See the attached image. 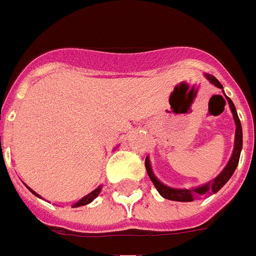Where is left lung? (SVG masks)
<instances>
[{
	"label": "left lung",
	"instance_id": "1",
	"mask_svg": "<svg viewBox=\"0 0 256 256\" xmlns=\"http://www.w3.org/2000/svg\"><path fill=\"white\" fill-rule=\"evenodd\" d=\"M206 80L214 84L215 86H218L220 90H224V86L222 84L219 82L218 80L215 78L214 76L211 74H206ZM226 99H228V103H229L230 110H232V113H233V118H234L236 122V135H234V148H233V153H232V157H230L229 162H228V166H224V171L219 174L218 176L215 178V179H212L211 182L206 183V184H202V186H198V188H193V189H175V188H170V186H166L164 183H161L156 175L152 171V166H150V160H148V157H146V161H144V166H146V171L148 174V178L152 179V182L156 186V189L158 190V193H160L164 198L166 200H172V201H182V202H189V201H194L196 198H198L200 196L204 194H214V193H216L219 190L222 189L224 186V183L229 180L232 175H233V172L236 171V168L238 166V160H240V153H241V148H242V130H241V122L240 118H238V116H237V112H236V108L233 102H232V99L226 96Z\"/></svg>",
	"mask_w": 256,
	"mask_h": 256
}]
</instances>
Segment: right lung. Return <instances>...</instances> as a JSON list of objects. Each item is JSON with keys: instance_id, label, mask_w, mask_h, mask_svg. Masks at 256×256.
<instances>
[{"instance_id": "right-lung-1", "label": "right lung", "mask_w": 256, "mask_h": 256, "mask_svg": "<svg viewBox=\"0 0 256 256\" xmlns=\"http://www.w3.org/2000/svg\"><path fill=\"white\" fill-rule=\"evenodd\" d=\"M28 189H30V188H28ZM30 190H32V189H30ZM100 190H102V186H99L98 189H95V190H94V192H90V194H86V196H85V197H82L81 200L77 201V202H76V204H74V206H73V208H77V206H86V204H90V202H92V201L95 200L96 197L99 196V193H100ZM32 193H34V194H36V196H38L37 193H36V192H32ZM38 197H40V196H38Z\"/></svg>"}]
</instances>
